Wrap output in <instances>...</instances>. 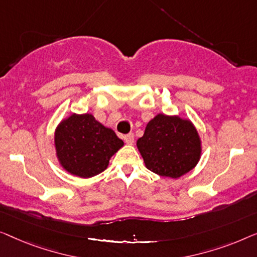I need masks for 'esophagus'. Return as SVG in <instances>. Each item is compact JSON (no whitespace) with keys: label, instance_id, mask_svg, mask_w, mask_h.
Instances as JSON below:
<instances>
[{"label":"esophagus","instance_id":"obj_1","mask_svg":"<svg viewBox=\"0 0 257 257\" xmlns=\"http://www.w3.org/2000/svg\"><path fill=\"white\" fill-rule=\"evenodd\" d=\"M134 139H135V137H134V134H127V135H124L123 136V140H124V142L127 143V144H133L134 143Z\"/></svg>","mask_w":257,"mask_h":257}]
</instances>
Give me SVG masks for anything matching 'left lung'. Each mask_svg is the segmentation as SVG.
Instances as JSON below:
<instances>
[{
  "mask_svg": "<svg viewBox=\"0 0 257 257\" xmlns=\"http://www.w3.org/2000/svg\"><path fill=\"white\" fill-rule=\"evenodd\" d=\"M150 171L179 178L200 160L201 141L190 120L158 114L149 121L136 143Z\"/></svg>",
  "mask_w": 257,
  "mask_h": 257,
  "instance_id": "1",
  "label": "left lung"
}]
</instances>
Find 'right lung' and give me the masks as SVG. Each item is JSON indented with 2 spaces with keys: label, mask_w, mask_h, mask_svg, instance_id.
I'll use <instances>...</instances> for the list:
<instances>
[{
  "label": "right lung",
  "mask_w": 257,
  "mask_h": 257,
  "mask_svg": "<svg viewBox=\"0 0 257 257\" xmlns=\"http://www.w3.org/2000/svg\"><path fill=\"white\" fill-rule=\"evenodd\" d=\"M55 146L58 161L67 172L91 178L107 169L123 141L92 114H72L57 127Z\"/></svg>",
  "instance_id": "1"
}]
</instances>
